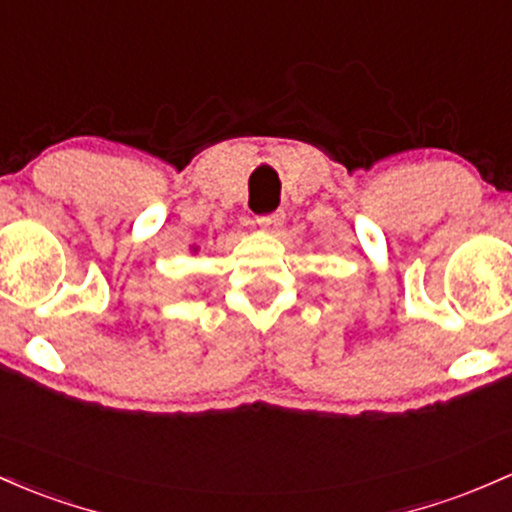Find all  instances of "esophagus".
<instances>
[{"label": "esophagus", "instance_id": "obj_1", "mask_svg": "<svg viewBox=\"0 0 512 512\" xmlns=\"http://www.w3.org/2000/svg\"><path fill=\"white\" fill-rule=\"evenodd\" d=\"M258 227L266 229V232H276V229L283 224V212H268V214H261V217L256 219Z\"/></svg>", "mask_w": 512, "mask_h": 512}]
</instances>
